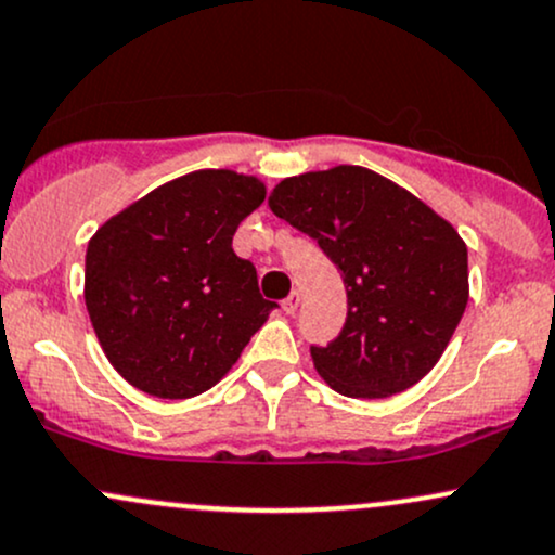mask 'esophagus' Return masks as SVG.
Masks as SVG:
<instances>
[{
    "label": "esophagus",
    "mask_w": 555,
    "mask_h": 555,
    "mask_svg": "<svg viewBox=\"0 0 555 555\" xmlns=\"http://www.w3.org/2000/svg\"><path fill=\"white\" fill-rule=\"evenodd\" d=\"M298 304H301V294H298V291H294V294H291V296L285 298V301H283V309H285V314H296Z\"/></svg>",
    "instance_id": "1"
}]
</instances>
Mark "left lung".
Masks as SVG:
<instances>
[{
	"label": "left lung",
	"instance_id": "8db88e82",
	"mask_svg": "<svg viewBox=\"0 0 555 555\" xmlns=\"http://www.w3.org/2000/svg\"><path fill=\"white\" fill-rule=\"evenodd\" d=\"M270 209L314 238L344 278V330L309 348L322 379L348 398L420 383L469 301L456 230L393 180L353 165L285 178Z\"/></svg>",
	"mask_w": 555,
	"mask_h": 555
}]
</instances>
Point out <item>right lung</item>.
Returning a JSON list of instances; mask_svg holds the SVG:
<instances>
[{
	"label": "right lung",
	"mask_w": 555,
	"mask_h": 555,
	"mask_svg": "<svg viewBox=\"0 0 555 555\" xmlns=\"http://www.w3.org/2000/svg\"><path fill=\"white\" fill-rule=\"evenodd\" d=\"M264 202L257 178L198 170L130 204L86 251V309L130 385L191 398L220 383L278 307L257 267L233 251L241 220Z\"/></svg>",
	"instance_id": "1"
}]
</instances>
